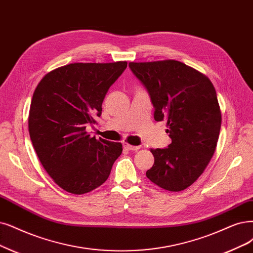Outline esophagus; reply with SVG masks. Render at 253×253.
<instances>
[{"mask_svg": "<svg viewBox=\"0 0 253 253\" xmlns=\"http://www.w3.org/2000/svg\"><path fill=\"white\" fill-rule=\"evenodd\" d=\"M123 146L125 149H127V150H130V151H136L139 149V146H132V145H129L128 143H123Z\"/></svg>", "mask_w": 253, "mask_h": 253, "instance_id": "1", "label": "esophagus"}]
</instances>
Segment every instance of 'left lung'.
<instances>
[{"label": "left lung", "mask_w": 253, "mask_h": 253, "mask_svg": "<svg viewBox=\"0 0 253 253\" xmlns=\"http://www.w3.org/2000/svg\"><path fill=\"white\" fill-rule=\"evenodd\" d=\"M150 96L157 122L167 120L172 143L151 149L154 165L146 176L161 188L179 192L203 173L216 150L221 111L216 89L200 72L176 60L130 62Z\"/></svg>", "instance_id": "obj_1"}]
</instances>
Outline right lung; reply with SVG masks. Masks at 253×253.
<instances>
[{"label": "right lung", "instance_id": "right-lung-1", "mask_svg": "<svg viewBox=\"0 0 253 253\" xmlns=\"http://www.w3.org/2000/svg\"><path fill=\"white\" fill-rule=\"evenodd\" d=\"M126 61L71 63L56 69L36 86L29 112L34 150L53 180L81 195L104 183L123 149L121 143L90 137L85 131L102 114L109 87Z\"/></svg>", "mask_w": 253, "mask_h": 253}]
</instances>
